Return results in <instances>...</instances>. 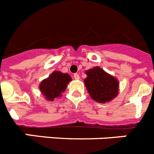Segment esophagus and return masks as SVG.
<instances>
[{"mask_svg":"<svg viewBox=\"0 0 154 154\" xmlns=\"http://www.w3.org/2000/svg\"><path fill=\"white\" fill-rule=\"evenodd\" d=\"M74 78H75V79H76V80H79V75L78 74V73H75V74H74Z\"/></svg>","mask_w":154,"mask_h":154,"instance_id":"obj_1","label":"esophagus"}]
</instances>
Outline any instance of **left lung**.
Returning a JSON list of instances; mask_svg holds the SVG:
<instances>
[{"instance_id": "8db88e82", "label": "left lung", "mask_w": 154, "mask_h": 154, "mask_svg": "<svg viewBox=\"0 0 154 154\" xmlns=\"http://www.w3.org/2000/svg\"><path fill=\"white\" fill-rule=\"evenodd\" d=\"M85 79V87L91 97L99 103L111 101L117 96L119 82L112 75L107 74L103 69L95 67L86 71Z\"/></svg>"}]
</instances>
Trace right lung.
<instances>
[{
	"instance_id": "add662e5",
	"label": "right lung",
	"mask_w": 154,
	"mask_h": 154,
	"mask_svg": "<svg viewBox=\"0 0 154 154\" xmlns=\"http://www.w3.org/2000/svg\"><path fill=\"white\" fill-rule=\"evenodd\" d=\"M72 80L70 75L55 71L40 84V90L48 101H54L55 98L65 92L68 83Z\"/></svg>"
}]
</instances>
